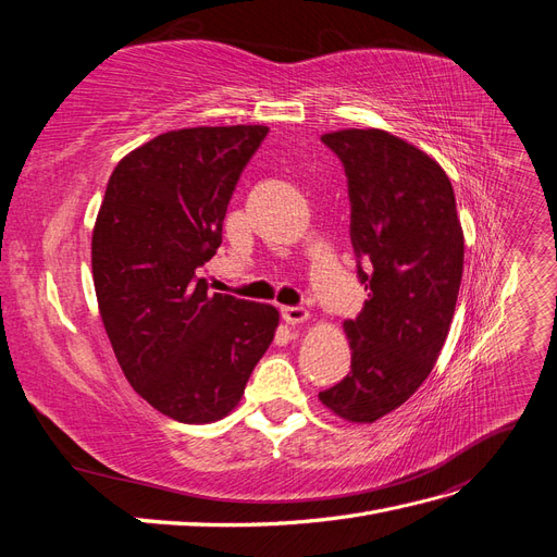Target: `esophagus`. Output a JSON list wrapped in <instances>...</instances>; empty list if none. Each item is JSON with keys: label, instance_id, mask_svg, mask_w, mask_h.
I'll return each instance as SVG.
<instances>
[{"label": "esophagus", "instance_id": "34e87169", "mask_svg": "<svg viewBox=\"0 0 557 557\" xmlns=\"http://www.w3.org/2000/svg\"><path fill=\"white\" fill-rule=\"evenodd\" d=\"M281 315L285 323L297 325V323H305V320L309 318V311L305 307H281Z\"/></svg>", "mask_w": 557, "mask_h": 557}]
</instances>
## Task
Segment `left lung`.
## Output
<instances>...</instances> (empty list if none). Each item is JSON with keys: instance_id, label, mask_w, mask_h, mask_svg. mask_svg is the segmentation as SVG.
<instances>
[{"instance_id": "1", "label": "left lung", "mask_w": 557, "mask_h": 557, "mask_svg": "<svg viewBox=\"0 0 557 557\" xmlns=\"http://www.w3.org/2000/svg\"><path fill=\"white\" fill-rule=\"evenodd\" d=\"M320 141L344 164L350 244L369 299L344 323L350 372L318 397L350 423H374L407 401L440 358L465 237L453 185L423 150L383 129H339Z\"/></svg>"}]
</instances>
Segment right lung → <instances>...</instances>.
Returning <instances> with one entry per match:
<instances>
[{"label":"right lung","mask_w":557,"mask_h":557,"mask_svg":"<svg viewBox=\"0 0 557 557\" xmlns=\"http://www.w3.org/2000/svg\"><path fill=\"white\" fill-rule=\"evenodd\" d=\"M262 125L193 127L156 137L113 170L92 232V278L129 385L178 423H211L244 395L274 339L272 305L209 293L197 269L223 242Z\"/></svg>","instance_id":"add662e5"}]
</instances>
